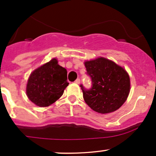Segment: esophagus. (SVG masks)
Segmentation results:
<instances>
[{
    "mask_svg": "<svg viewBox=\"0 0 156 156\" xmlns=\"http://www.w3.org/2000/svg\"><path fill=\"white\" fill-rule=\"evenodd\" d=\"M74 83H76V84H80V79H77V80H75Z\"/></svg>",
    "mask_w": 156,
    "mask_h": 156,
    "instance_id": "obj_1",
    "label": "esophagus"
}]
</instances>
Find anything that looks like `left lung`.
<instances>
[{
    "instance_id": "obj_1",
    "label": "left lung",
    "mask_w": 156,
    "mask_h": 156,
    "mask_svg": "<svg viewBox=\"0 0 156 156\" xmlns=\"http://www.w3.org/2000/svg\"><path fill=\"white\" fill-rule=\"evenodd\" d=\"M84 65L92 82V87L89 90L80 86L85 102L91 110L102 114L120 108L131 89L128 72L104 57L86 61Z\"/></svg>"
}]
</instances>
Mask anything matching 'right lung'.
<instances>
[{
  "label": "right lung",
  "instance_id": "right-lung-1",
  "mask_svg": "<svg viewBox=\"0 0 156 156\" xmlns=\"http://www.w3.org/2000/svg\"><path fill=\"white\" fill-rule=\"evenodd\" d=\"M54 58L35 69L30 74L26 86V94L35 105L49 107L63 94L68 86L67 70L60 66Z\"/></svg>",
  "mask_w": 156,
  "mask_h": 156
}]
</instances>
